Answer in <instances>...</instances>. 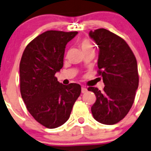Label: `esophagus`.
Returning <instances> with one entry per match:
<instances>
[{
	"instance_id": "obj_1",
	"label": "esophagus",
	"mask_w": 151,
	"mask_h": 151,
	"mask_svg": "<svg viewBox=\"0 0 151 151\" xmlns=\"http://www.w3.org/2000/svg\"><path fill=\"white\" fill-rule=\"evenodd\" d=\"M81 92H82V93H85L86 92H87V89L83 86H82V88H81Z\"/></svg>"
}]
</instances>
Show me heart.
<instances>
[{"mask_svg": "<svg viewBox=\"0 0 151 151\" xmlns=\"http://www.w3.org/2000/svg\"><path fill=\"white\" fill-rule=\"evenodd\" d=\"M79 46L84 54L87 53V52H94L93 45L87 38H84V39L80 40Z\"/></svg>", "mask_w": 151, "mask_h": 151, "instance_id": "b5f03b06", "label": "heart"}]
</instances>
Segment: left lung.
<instances>
[{
	"instance_id": "left-lung-1",
	"label": "left lung",
	"mask_w": 151,
	"mask_h": 151,
	"mask_svg": "<svg viewBox=\"0 0 151 151\" xmlns=\"http://www.w3.org/2000/svg\"><path fill=\"white\" fill-rule=\"evenodd\" d=\"M89 35L99 47L98 75L105 84L103 91L88 87L96 96L92 114L102 124H116L125 117L134 101L139 83L137 60L126 42L113 32L98 29Z\"/></svg>"
}]
</instances>
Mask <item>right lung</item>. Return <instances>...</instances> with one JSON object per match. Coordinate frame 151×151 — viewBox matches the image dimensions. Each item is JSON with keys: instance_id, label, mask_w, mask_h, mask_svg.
<instances>
[{"instance_id": "right-lung-1", "label": "right lung", "mask_w": 151, "mask_h": 151, "mask_svg": "<svg viewBox=\"0 0 151 151\" xmlns=\"http://www.w3.org/2000/svg\"><path fill=\"white\" fill-rule=\"evenodd\" d=\"M77 34V31H46L27 45L21 58L22 98L32 117L48 128L68 121L81 94V85H63L55 76L63 67L67 43Z\"/></svg>"}]
</instances>
